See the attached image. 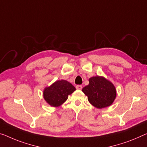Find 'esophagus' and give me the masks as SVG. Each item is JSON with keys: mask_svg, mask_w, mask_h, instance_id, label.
I'll list each match as a JSON object with an SVG mask.
<instances>
[{"mask_svg": "<svg viewBox=\"0 0 147 147\" xmlns=\"http://www.w3.org/2000/svg\"><path fill=\"white\" fill-rule=\"evenodd\" d=\"M82 85H76V89H80V90H81V89H82Z\"/></svg>", "mask_w": 147, "mask_h": 147, "instance_id": "esophagus-1", "label": "esophagus"}]
</instances>
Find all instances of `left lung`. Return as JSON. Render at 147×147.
I'll list each match as a JSON object with an SVG mask.
<instances>
[{"label":"left lung","instance_id":"8db88e82","mask_svg":"<svg viewBox=\"0 0 147 147\" xmlns=\"http://www.w3.org/2000/svg\"><path fill=\"white\" fill-rule=\"evenodd\" d=\"M89 81V84L82 89V91L87 96L89 102L98 108L111 105L116 96L114 85L100 76L92 77Z\"/></svg>","mask_w":147,"mask_h":147}]
</instances>
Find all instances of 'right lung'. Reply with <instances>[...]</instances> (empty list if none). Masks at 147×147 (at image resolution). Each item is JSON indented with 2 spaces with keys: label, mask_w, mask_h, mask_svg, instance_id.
I'll return each mask as SVG.
<instances>
[{
  "label": "right lung",
  "mask_w": 147,
  "mask_h": 147,
  "mask_svg": "<svg viewBox=\"0 0 147 147\" xmlns=\"http://www.w3.org/2000/svg\"><path fill=\"white\" fill-rule=\"evenodd\" d=\"M76 88L66 80H59L54 83L51 86L46 87L44 90L45 100L52 107H57L62 105Z\"/></svg>",
  "instance_id": "right-lung-1"
}]
</instances>
